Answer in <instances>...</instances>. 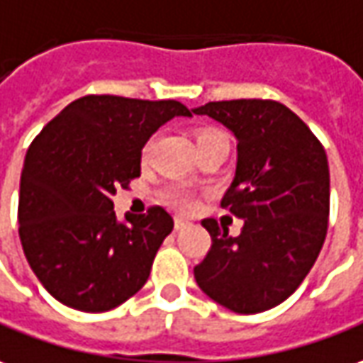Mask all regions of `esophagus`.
Masks as SVG:
<instances>
[{"label": "esophagus", "instance_id": "1", "mask_svg": "<svg viewBox=\"0 0 363 363\" xmlns=\"http://www.w3.org/2000/svg\"><path fill=\"white\" fill-rule=\"evenodd\" d=\"M189 221L184 219V217H176V221H174V227H176V231H182V229H186Z\"/></svg>", "mask_w": 363, "mask_h": 363}]
</instances>
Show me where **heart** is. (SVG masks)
<instances>
[{"label":"heart","instance_id":"1","mask_svg":"<svg viewBox=\"0 0 363 363\" xmlns=\"http://www.w3.org/2000/svg\"><path fill=\"white\" fill-rule=\"evenodd\" d=\"M207 134H213L211 130H207V132H201L199 134V138L201 136H207ZM154 146H156V138H150L146 144H144V148H142V160L144 162H148L150 156H152V152H154ZM164 201H166L167 206L176 207L179 211H194L197 206V196L196 191L191 189V187L184 186V184H174V186H167L164 189Z\"/></svg>","mask_w":363,"mask_h":363}]
</instances>
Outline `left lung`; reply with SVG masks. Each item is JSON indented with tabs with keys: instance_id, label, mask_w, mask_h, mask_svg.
Masks as SVG:
<instances>
[{
	"instance_id": "8db88e82",
	"label": "left lung",
	"mask_w": 363,
	"mask_h": 363,
	"mask_svg": "<svg viewBox=\"0 0 363 363\" xmlns=\"http://www.w3.org/2000/svg\"><path fill=\"white\" fill-rule=\"evenodd\" d=\"M237 138V169L221 207L245 221L231 237L215 219L201 225L211 249L194 269L199 289L237 314L286 301L311 272L326 239L328 157L320 140L277 101L207 102L194 110Z\"/></svg>"
}]
</instances>
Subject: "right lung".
<instances>
[{
	"mask_svg": "<svg viewBox=\"0 0 363 363\" xmlns=\"http://www.w3.org/2000/svg\"><path fill=\"white\" fill-rule=\"evenodd\" d=\"M174 116L191 110L177 101L89 94L31 142L19 186V239L37 279L65 306L112 311L148 281L174 219L154 206L120 223L112 196L140 176L144 144Z\"/></svg>",
	"mask_w": 363,
	"mask_h": 363,
	"instance_id": "add662e5",
	"label": "right lung"
}]
</instances>
